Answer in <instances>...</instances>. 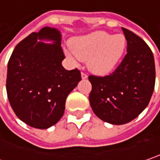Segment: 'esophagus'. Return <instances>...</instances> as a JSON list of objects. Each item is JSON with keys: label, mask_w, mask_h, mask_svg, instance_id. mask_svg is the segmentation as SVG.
Instances as JSON below:
<instances>
[{"label": "esophagus", "mask_w": 160, "mask_h": 160, "mask_svg": "<svg viewBox=\"0 0 160 160\" xmlns=\"http://www.w3.org/2000/svg\"><path fill=\"white\" fill-rule=\"evenodd\" d=\"M81 76H82L83 79H86V78H87V74L85 73V72H82V73H81Z\"/></svg>", "instance_id": "esophagus-1"}]
</instances>
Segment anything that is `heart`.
<instances>
[{"label": "heart", "instance_id": "b5f03b06", "mask_svg": "<svg viewBox=\"0 0 160 160\" xmlns=\"http://www.w3.org/2000/svg\"><path fill=\"white\" fill-rule=\"evenodd\" d=\"M128 41L124 34H110L98 31L86 36L70 41L74 55L81 61H87V66L93 73L105 75L111 73L123 58ZM70 58H74L68 52Z\"/></svg>", "mask_w": 160, "mask_h": 160}]
</instances>
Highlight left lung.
Wrapping results in <instances>:
<instances>
[{"mask_svg": "<svg viewBox=\"0 0 160 160\" xmlns=\"http://www.w3.org/2000/svg\"><path fill=\"white\" fill-rule=\"evenodd\" d=\"M128 41L127 54L112 74L89 75L90 106L101 120L123 125L135 119L150 101L156 80L154 56L139 36L122 28Z\"/></svg>", "mask_w": 160, "mask_h": 160, "instance_id": "1", "label": "left lung"}]
</instances>
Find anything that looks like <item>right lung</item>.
I'll return each instance as SVG.
<instances>
[{
  "label": "right lung",
  "mask_w": 160,
  "mask_h": 160,
  "mask_svg": "<svg viewBox=\"0 0 160 160\" xmlns=\"http://www.w3.org/2000/svg\"><path fill=\"white\" fill-rule=\"evenodd\" d=\"M64 58L61 33L50 27L32 32L12 52L7 69V96L15 115L30 127L45 129L63 117L66 97L81 80L77 68H63Z\"/></svg>",
  "instance_id": "right-lung-1"
}]
</instances>
